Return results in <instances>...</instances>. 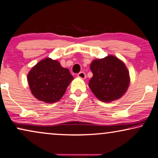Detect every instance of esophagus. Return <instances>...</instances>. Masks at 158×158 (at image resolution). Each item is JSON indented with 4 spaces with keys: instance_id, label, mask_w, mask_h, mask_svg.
Segmentation results:
<instances>
[{
    "instance_id": "obj_1",
    "label": "esophagus",
    "mask_w": 158,
    "mask_h": 158,
    "mask_svg": "<svg viewBox=\"0 0 158 158\" xmlns=\"http://www.w3.org/2000/svg\"><path fill=\"white\" fill-rule=\"evenodd\" d=\"M77 76H78L80 78L82 79H85V77H86V75H85V73H84V72H81V73H79L78 74H77Z\"/></svg>"
}]
</instances>
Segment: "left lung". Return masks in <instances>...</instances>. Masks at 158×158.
<instances>
[{"instance_id":"obj_1","label":"left lung","mask_w":158,"mask_h":158,"mask_svg":"<svg viewBox=\"0 0 158 158\" xmlns=\"http://www.w3.org/2000/svg\"><path fill=\"white\" fill-rule=\"evenodd\" d=\"M93 77L89 88L98 99L110 102L120 99L128 89L129 73L122 61L114 56L95 59L91 64Z\"/></svg>"}]
</instances>
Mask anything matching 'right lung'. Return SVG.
<instances>
[{
  "instance_id": "1",
  "label": "right lung",
  "mask_w": 158,
  "mask_h": 158,
  "mask_svg": "<svg viewBox=\"0 0 158 158\" xmlns=\"http://www.w3.org/2000/svg\"><path fill=\"white\" fill-rule=\"evenodd\" d=\"M73 79L68 69L50 58L38 62L27 75L32 94L36 99L46 103L59 101Z\"/></svg>"
}]
</instances>
